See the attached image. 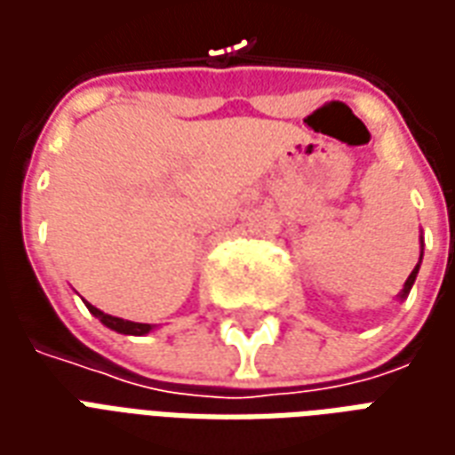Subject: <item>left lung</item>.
I'll return each mask as SVG.
<instances>
[{"label": "left lung", "instance_id": "obj_1", "mask_svg": "<svg viewBox=\"0 0 455 455\" xmlns=\"http://www.w3.org/2000/svg\"><path fill=\"white\" fill-rule=\"evenodd\" d=\"M421 256H424V241H421V253H419V263L414 266V270L410 273V277H407V283H404V287H402L400 292V299H407V295H410L411 285H414V280H417V273H419V266H421Z\"/></svg>", "mask_w": 455, "mask_h": 455}]
</instances>
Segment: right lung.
<instances>
[{"mask_svg":"<svg viewBox=\"0 0 455 455\" xmlns=\"http://www.w3.org/2000/svg\"><path fill=\"white\" fill-rule=\"evenodd\" d=\"M87 305V309L92 312L100 322H102L107 329H112V331H116V334H126V336H146L150 334L156 326L153 324H139V322H129V319H119V316H112V315H104L102 309H97L94 305H90V302H84Z\"/></svg>","mask_w":455,"mask_h":455,"instance_id":"right-lung-1","label":"right lung"}]
</instances>
